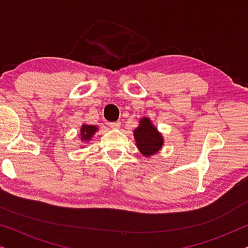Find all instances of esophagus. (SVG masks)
<instances>
[{
  "instance_id": "esophagus-1",
  "label": "esophagus",
  "mask_w": 248,
  "mask_h": 248,
  "mask_svg": "<svg viewBox=\"0 0 248 248\" xmlns=\"http://www.w3.org/2000/svg\"><path fill=\"white\" fill-rule=\"evenodd\" d=\"M121 126L120 122H113V123H109V127L111 128H118Z\"/></svg>"
}]
</instances>
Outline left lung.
<instances>
[{
    "mask_svg": "<svg viewBox=\"0 0 248 248\" xmlns=\"http://www.w3.org/2000/svg\"><path fill=\"white\" fill-rule=\"evenodd\" d=\"M139 150L145 157L155 154L160 150L162 145V137L158 133L157 128L150 123V120L144 117L140 121V126L134 131Z\"/></svg>",
    "mask_w": 248,
    "mask_h": 248,
    "instance_id": "1",
    "label": "left lung"
}]
</instances>
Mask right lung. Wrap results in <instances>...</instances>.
<instances>
[{"instance_id": "1", "label": "right lung", "mask_w": 248, "mask_h": 248, "mask_svg": "<svg viewBox=\"0 0 248 248\" xmlns=\"http://www.w3.org/2000/svg\"><path fill=\"white\" fill-rule=\"evenodd\" d=\"M97 126H93V125H82V128H81V140L82 141H88L90 140V138L93 137L94 132L97 131Z\"/></svg>"}]
</instances>
